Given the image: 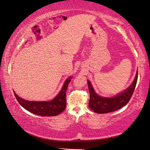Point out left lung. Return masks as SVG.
<instances>
[{"mask_svg": "<svg viewBox=\"0 0 150 150\" xmlns=\"http://www.w3.org/2000/svg\"><path fill=\"white\" fill-rule=\"evenodd\" d=\"M138 71L132 85L122 93L111 98H106L98 96L95 93L90 82L88 81L89 91H90V101L89 107L94 112L97 113H107L116 111L126 106L131 98L137 82Z\"/></svg>", "mask_w": 150, "mask_h": 150, "instance_id": "left-lung-1", "label": "left lung"}]
</instances>
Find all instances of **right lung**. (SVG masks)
Instances as JSON below:
<instances>
[{
    "instance_id": "obj_1",
    "label": "right lung",
    "mask_w": 150,
    "mask_h": 150,
    "mask_svg": "<svg viewBox=\"0 0 150 150\" xmlns=\"http://www.w3.org/2000/svg\"><path fill=\"white\" fill-rule=\"evenodd\" d=\"M71 78L67 79L61 91L51 101H28L19 97L14 93L16 99L18 103L30 112L41 116H56L62 113L66 106V93Z\"/></svg>"
}]
</instances>
